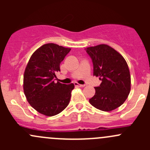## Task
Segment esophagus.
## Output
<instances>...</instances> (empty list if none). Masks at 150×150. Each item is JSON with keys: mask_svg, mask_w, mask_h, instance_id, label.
Masks as SVG:
<instances>
[{"mask_svg": "<svg viewBox=\"0 0 150 150\" xmlns=\"http://www.w3.org/2000/svg\"><path fill=\"white\" fill-rule=\"evenodd\" d=\"M75 86H77V87H84V86H86V85L85 84H83V85L78 84V83H75Z\"/></svg>", "mask_w": 150, "mask_h": 150, "instance_id": "34e87169", "label": "esophagus"}]
</instances>
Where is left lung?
I'll return each instance as SVG.
<instances>
[{"label": "left lung", "mask_w": 150, "mask_h": 150, "mask_svg": "<svg viewBox=\"0 0 150 150\" xmlns=\"http://www.w3.org/2000/svg\"><path fill=\"white\" fill-rule=\"evenodd\" d=\"M93 66V75L102 83L94 87L95 95L89 102L98 110L112 111L121 106L131 90V75L125 59L105 44L86 48Z\"/></svg>", "instance_id": "obj_1"}]
</instances>
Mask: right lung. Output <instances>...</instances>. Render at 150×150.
<instances>
[{
	"label": "right lung",
	"mask_w": 150,
	"mask_h": 150,
	"mask_svg": "<svg viewBox=\"0 0 150 150\" xmlns=\"http://www.w3.org/2000/svg\"><path fill=\"white\" fill-rule=\"evenodd\" d=\"M71 48L47 43L30 57L24 74V92L29 104L46 116H54L69 104L74 84L58 82L56 73Z\"/></svg>",
	"instance_id": "1"
}]
</instances>
